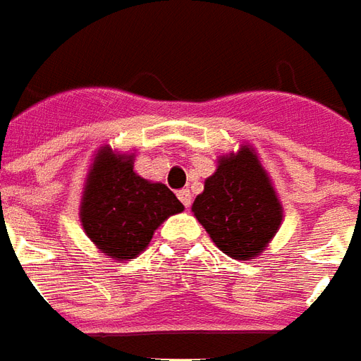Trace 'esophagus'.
Listing matches in <instances>:
<instances>
[{
  "instance_id": "34e87169",
  "label": "esophagus",
  "mask_w": 361,
  "mask_h": 361,
  "mask_svg": "<svg viewBox=\"0 0 361 361\" xmlns=\"http://www.w3.org/2000/svg\"><path fill=\"white\" fill-rule=\"evenodd\" d=\"M178 197H180V201L183 203V207H185V209H189V207H191V201H193V197H191L189 189H181V191H178Z\"/></svg>"
}]
</instances>
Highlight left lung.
Segmentation results:
<instances>
[{
	"mask_svg": "<svg viewBox=\"0 0 361 361\" xmlns=\"http://www.w3.org/2000/svg\"><path fill=\"white\" fill-rule=\"evenodd\" d=\"M193 213L216 246L234 259H254L281 224V205L250 148L221 158L193 201Z\"/></svg>",
	"mask_w": 361,
	"mask_h": 361,
	"instance_id": "8db88e82",
	"label": "left lung"
}]
</instances>
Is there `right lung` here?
Masks as SVG:
<instances>
[{"mask_svg":"<svg viewBox=\"0 0 361 361\" xmlns=\"http://www.w3.org/2000/svg\"><path fill=\"white\" fill-rule=\"evenodd\" d=\"M183 211L164 183H150L133 170V156L103 148L95 156L82 199V224L97 248L115 259H130L148 246L170 215Z\"/></svg>","mask_w":361,"mask_h":361,"instance_id":"right-lung-1","label":"right lung"}]
</instances>
